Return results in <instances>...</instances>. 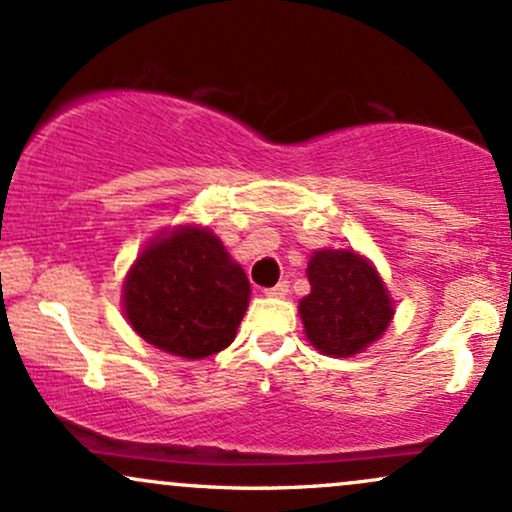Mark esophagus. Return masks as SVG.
I'll list each match as a JSON object with an SVG mask.
<instances>
[{"label": "esophagus", "mask_w": 512, "mask_h": 512, "mask_svg": "<svg viewBox=\"0 0 512 512\" xmlns=\"http://www.w3.org/2000/svg\"><path fill=\"white\" fill-rule=\"evenodd\" d=\"M264 296H272V298L289 296V281H279V284L272 286V289H264Z\"/></svg>", "instance_id": "1"}]
</instances>
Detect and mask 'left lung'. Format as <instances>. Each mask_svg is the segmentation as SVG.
<instances>
[{
    "instance_id": "left-lung-1",
    "label": "left lung",
    "mask_w": 512,
    "mask_h": 512,
    "mask_svg": "<svg viewBox=\"0 0 512 512\" xmlns=\"http://www.w3.org/2000/svg\"><path fill=\"white\" fill-rule=\"evenodd\" d=\"M310 293L301 310L310 344L327 356H354L373 344L392 320L385 284L366 257L317 250L308 262Z\"/></svg>"
}]
</instances>
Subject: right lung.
Wrapping results in <instances>:
<instances>
[{
	"label": "right lung",
	"instance_id": "obj_1",
	"mask_svg": "<svg viewBox=\"0 0 512 512\" xmlns=\"http://www.w3.org/2000/svg\"><path fill=\"white\" fill-rule=\"evenodd\" d=\"M248 301V276L207 228L156 238L125 281V313L134 332L182 358L226 349Z\"/></svg>",
	"mask_w": 512,
	"mask_h": 512
}]
</instances>
